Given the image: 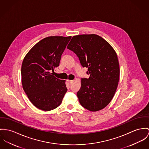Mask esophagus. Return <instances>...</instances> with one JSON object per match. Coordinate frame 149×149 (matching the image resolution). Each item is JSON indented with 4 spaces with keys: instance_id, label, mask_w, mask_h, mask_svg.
Wrapping results in <instances>:
<instances>
[{
    "instance_id": "1",
    "label": "esophagus",
    "mask_w": 149,
    "mask_h": 149,
    "mask_svg": "<svg viewBox=\"0 0 149 149\" xmlns=\"http://www.w3.org/2000/svg\"><path fill=\"white\" fill-rule=\"evenodd\" d=\"M68 82H69V84H71L72 83V82L74 81V80H68Z\"/></svg>"
}]
</instances>
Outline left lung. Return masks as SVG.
I'll return each instance as SVG.
<instances>
[{"instance_id":"left-lung-1","label":"left lung","mask_w":149,"mask_h":149,"mask_svg":"<svg viewBox=\"0 0 149 149\" xmlns=\"http://www.w3.org/2000/svg\"><path fill=\"white\" fill-rule=\"evenodd\" d=\"M68 49L88 68L90 77L81 78L77 96L81 105L92 112L103 109L113 99L120 79V65L113 47L97 34H80L71 38Z\"/></svg>"}]
</instances>
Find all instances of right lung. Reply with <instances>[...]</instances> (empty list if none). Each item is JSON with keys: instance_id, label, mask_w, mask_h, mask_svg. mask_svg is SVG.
I'll list each match as a JSON object with an SVG mask.
<instances>
[{"instance_id": "add662e5", "label": "right lung", "mask_w": 149, "mask_h": 149, "mask_svg": "<svg viewBox=\"0 0 149 149\" xmlns=\"http://www.w3.org/2000/svg\"><path fill=\"white\" fill-rule=\"evenodd\" d=\"M71 36H49L38 42L27 53L22 65L24 91L32 104L49 111L61 104L67 92L66 80L52 71L59 65L61 56Z\"/></svg>"}]
</instances>
